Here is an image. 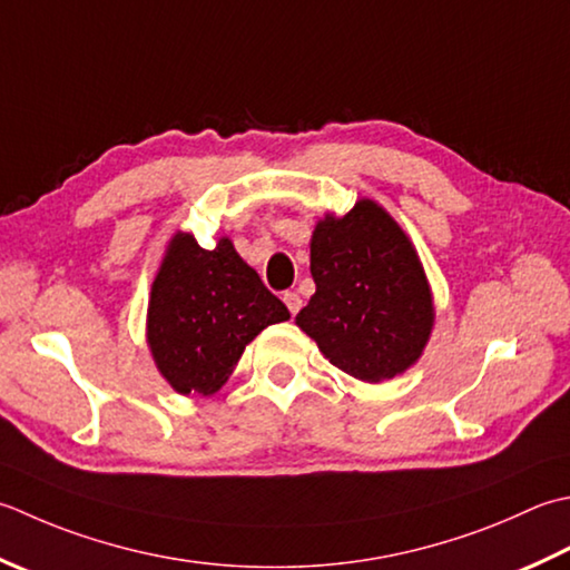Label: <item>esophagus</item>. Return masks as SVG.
<instances>
[{
    "mask_svg": "<svg viewBox=\"0 0 570 570\" xmlns=\"http://www.w3.org/2000/svg\"><path fill=\"white\" fill-rule=\"evenodd\" d=\"M284 304H286V308L292 311V314H298V308L304 306V301H301V296L296 294V292H284Z\"/></svg>",
    "mask_w": 570,
    "mask_h": 570,
    "instance_id": "1",
    "label": "esophagus"
}]
</instances>
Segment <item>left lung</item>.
I'll return each instance as SVG.
<instances>
[{"label":"left lung","instance_id":"left-lung-1","mask_svg":"<svg viewBox=\"0 0 570 570\" xmlns=\"http://www.w3.org/2000/svg\"><path fill=\"white\" fill-rule=\"evenodd\" d=\"M311 276L316 294L296 323L343 373L381 383L420 358L434 321L428 276L405 232L373 199L318 222Z\"/></svg>","mask_w":570,"mask_h":570}]
</instances>
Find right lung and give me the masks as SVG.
<instances>
[{"mask_svg": "<svg viewBox=\"0 0 570 570\" xmlns=\"http://www.w3.org/2000/svg\"><path fill=\"white\" fill-rule=\"evenodd\" d=\"M288 316L227 237L203 249L193 234L177 232L153 282L148 343L177 393L212 395L227 383L244 345Z\"/></svg>", "mask_w": 570, "mask_h": 570, "instance_id": "1", "label": "right lung"}]
</instances>
